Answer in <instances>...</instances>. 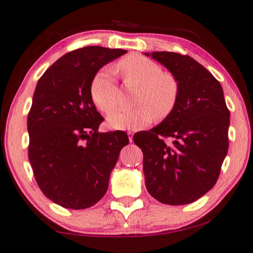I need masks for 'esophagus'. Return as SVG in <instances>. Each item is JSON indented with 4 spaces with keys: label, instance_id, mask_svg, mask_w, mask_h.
I'll return each mask as SVG.
<instances>
[{
    "label": "esophagus",
    "instance_id": "34e87169",
    "mask_svg": "<svg viewBox=\"0 0 253 253\" xmlns=\"http://www.w3.org/2000/svg\"><path fill=\"white\" fill-rule=\"evenodd\" d=\"M126 134H127V137H129L130 143H132V141H133V132H132V131H127Z\"/></svg>",
    "mask_w": 253,
    "mask_h": 253
}]
</instances>
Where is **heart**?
Returning <instances> with one entry per match:
<instances>
[{
	"mask_svg": "<svg viewBox=\"0 0 253 253\" xmlns=\"http://www.w3.org/2000/svg\"><path fill=\"white\" fill-rule=\"evenodd\" d=\"M124 83L139 84L133 108L117 109L108 116L113 129L138 130L158 117L168 115L178 96V83L170 72L162 71L160 64L143 55H131L119 63ZM91 96L100 112L108 114L119 102V86L115 72L106 67L96 72L91 83Z\"/></svg>",
	"mask_w": 253,
	"mask_h": 253,
	"instance_id": "b5f03b06",
	"label": "heart"
}]
</instances>
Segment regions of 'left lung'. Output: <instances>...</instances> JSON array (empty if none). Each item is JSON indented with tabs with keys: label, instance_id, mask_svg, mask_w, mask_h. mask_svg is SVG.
I'll use <instances>...</instances> for the list:
<instances>
[{
	"label": "left lung",
	"instance_id": "left-lung-1",
	"mask_svg": "<svg viewBox=\"0 0 253 253\" xmlns=\"http://www.w3.org/2000/svg\"><path fill=\"white\" fill-rule=\"evenodd\" d=\"M152 57L174 75L177 101L161 124L137 132L133 141L143 151L148 193L162 204L185 205L219 178L229 147L230 113L219 81L189 55L154 51ZM168 137L171 144L165 143Z\"/></svg>",
	"mask_w": 253,
	"mask_h": 253
}]
</instances>
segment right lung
I'll list each match as a JSON object with an SVG mask.
<instances>
[{
	"label": "right lung",
	"instance_id": "obj_1",
	"mask_svg": "<svg viewBox=\"0 0 253 253\" xmlns=\"http://www.w3.org/2000/svg\"><path fill=\"white\" fill-rule=\"evenodd\" d=\"M126 53L79 48L38 81L27 116L29 160L43 195L65 209H88L105 196L120 152L129 143L124 131L98 132L103 117L91 96L96 72Z\"/></svg>",
	"mask_w": 253,
	"mask_h": 253
}]
</instances>
